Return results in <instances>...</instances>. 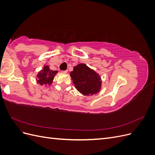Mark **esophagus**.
<instances>
[{"label":"esophagus","instance_id":"obj_1","mask_svg":"<svg viewBox=\"0 0 155 155\" xmlns=\"http://www.w3.org/2000/svg\"><path fill=\"white\" fill-rule=\"evenodd\" d=\"M63 74H67L68 73V70H63L61 72Z\"/></svg>","mask_w":155,"mask_h":155}]
</instances>
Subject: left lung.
I'll return each instance as SVG.
<instances>
[{
    "label": "left lung",
    "mask_w": 155,
    "mask_h": 155,
    "mask_svg": "<svg viewBox=\"0 0 155 155\" xmlns=\"http://www.w3.org/2000/svg\"><path fill=\"white\" fill-rule=\"evenodd\" d=\"M77 90L83 95L91 96L100 92L101 79L100 75L85 64H79L70 74Z\"/></svg>",
    "instance_id": "8db88e82"
}]
</instances>
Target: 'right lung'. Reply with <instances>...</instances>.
<instances>
[{
	"label": "right lung",
	"instance_id": "obj_1",
	"mask_svg": "<svg viewBox=\"0 0 155 155\" xmlns=\"http://www.w3.org/2000/svg\"><path fill=\"white\" fill-rule=\"evenodd\" d=\"M58 72L57 70H52L49 68L48 66H44L43 69L41 70V71L37 74V81L41 85H50L51 83L53 82V79L55 77V75H56Z\"/></svg>",
	"mask_w": 155,
	"mask_h": 155
}]
</instances>
